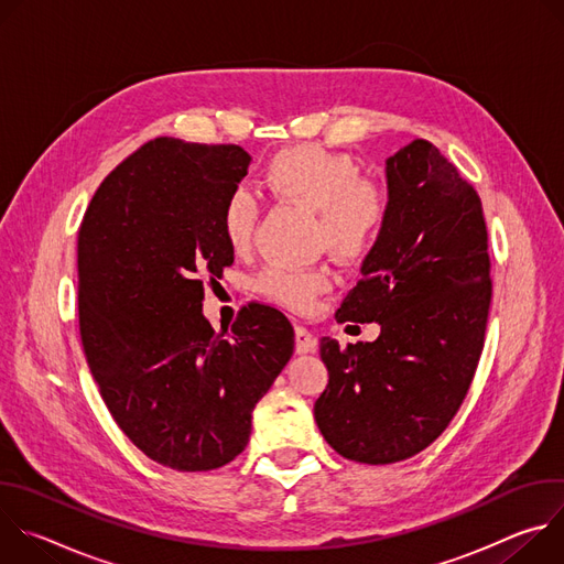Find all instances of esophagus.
I'll return each mask as SVG.
<instances>
[{"label": "esophagus", "instance_id": "esophagus-1", "mask_svg": "<svg viewBox=\"0 0 564 564\" xmlns=\"http://www.w3.org/2000/svg\"><path fill=\"white\" fill-rule=\"evenodd\" d=\"M294 341H296V352L299 355H307V352L316 350V337L305 326L294 328Z\"/></svg>", "mask_w": 564, "mask_h": 564}]
</instances>
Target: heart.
I'll return each instance as SVG.
<instances>
[{
  "instance_id": "heart-1",
  "label": "heart",
  "mask_w": 564,
  "mask_h": 564,
  "mask_svg": "<svg viewBox=\"0 0 564 564\" xmlns=\"http://www.w3.org/2000/svg\"><path fill=\"white\" fill-rule=\"evenodd\" d=\"M350 153L318 144L288 147L274 153L263 170V183L276 198L316 209V236L341 257L366 254L386 225L390 198L383 185L359 176ZM259 205L254 196L236 187L227 194L218 225L227 248L243 254L254 238ZM330 274L324 268L272 263L257 276V292L276 305L307 310L326 292Z\"/></svg>"
}]
</instances>
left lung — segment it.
I'll return each instance as SVG.
<instances>
[{
	"mask_svg": "<svg viewBox=\"0 0 564 564\" xmlns=\"http://www.w3.org/2000/svg\"><path fill=\"white\" fill-rule=\"evenodd\" d=\"M388 218L337 321L375 341L321 339L328 386L314 404L346 459L392 464L431 446L470 388L491 307L489 236L477 192L429 140L386 160Z\"/></svg>",
	"mask_w": 564,
	"mask_h": 564,
	"instance_id": "left-lung-1",
	"label": "left lung"
}]
</instances>
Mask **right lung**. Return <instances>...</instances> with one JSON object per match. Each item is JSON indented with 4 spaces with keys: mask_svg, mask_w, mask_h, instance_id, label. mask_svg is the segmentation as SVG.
<instances>
[{
    "mask_svg": "<svg viewBox=\"0 0 564 564\" xmlns=\"http://www.w3.org/2000/svg\"><path fill=\"white\" fill-rule=\"evenodd\" d=\"M250 160L238 144L149 140L102 181L77 234L79 337L105 404L147 457L185 473L246 451L294 350L270 305L220 333L203 316V281L234 263L220 207Z\"/></svg>",
    "mask_w": 564,
    "mask_h": 564,
    "instance_id": "obj_1",
    "label": "right lung"
}]
</instances>
